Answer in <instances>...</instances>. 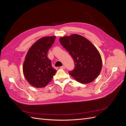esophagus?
I'll use <instances>...</instances> for the list:
<instances>
[{"label":"esophagus","mask_w":126,"mask_h":126,"mask_svg":"<svg viewBox=\"0 0 126 126\" xmlns=\"http://www.w3.org/2000/svg\"><path fill=\"white\" fill-rule=\"evenodd\" d=\"M60 68H61V69H65V67L63 66H61V67H60Z\"/></svg>","instance_id":"obj_1"}]
</instances>
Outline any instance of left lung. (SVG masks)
I'll use <instances>...</instances> for the list:
<instances>
[{
  "instance_id": "8db88e82",
  "label": "left lung",
  "mask_w": 126,
  "mask_h": 126,
  "mask_svg": "<svg viewBox=\"0 0 126 126\" xmlns=\"http://www.w3.org/2000/svg\"><path fill=\"white\" fill-rule=\"evenodd\" d=\"M59 41L74 60L75 67L69 72V75L80 83L93 82L102 68L101 55L96 47L78 34L60 37Z\"/></svg>"
}]
</instances>
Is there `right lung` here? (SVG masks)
Segmentation results:
<instances>
[{"label":"right lung","instance_id":"add662e5","mask_svg":"<svg viewBox=\"0 0 126 126\" xmlns=\"http://www.w3.org/2000/svg\"><path fill=\"white\" fill-rule=\"evenodd\" d=\"M56 36L42 37L37 40L26 55L22 70L25 78L30 85L43 88L51 81L56 70L51 66L47 54Z\"/></svg>","mask_w":126,"mask_h":126}]
</instances>
